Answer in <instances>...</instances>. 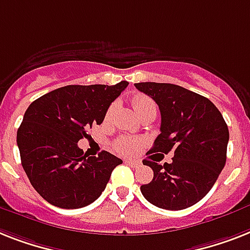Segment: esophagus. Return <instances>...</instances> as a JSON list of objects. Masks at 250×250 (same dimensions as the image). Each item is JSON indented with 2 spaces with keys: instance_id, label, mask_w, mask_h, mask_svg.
<instances>
[{
  "instance_id": "esophagus-1",
  "label": "esophagus",
  "mask_w": 250,
  "mask_h": 250,
  "mask_svg": "<svg viewBox=\"0 0 250 250\" xmlns=\"http://www.w3.org/2000/svg\"><path fill=\"white\" fill-rule=\"evenodd\" d=\"M125 163L129 164V166H131V167H133V168H139V167H141V163H140V162H137V160L128 159V160H125Z\"/></svg>"
}]
</instances>
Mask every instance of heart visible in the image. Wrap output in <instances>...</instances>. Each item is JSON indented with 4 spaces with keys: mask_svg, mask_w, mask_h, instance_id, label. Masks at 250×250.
Wrapping results in <instances>:
<instances>
[{
    "mask_svg": "<svg viewBox=\"0 0 250 250\" xmlns=\"http://www.w3.org/2000/svg\"><path fill=\"white\" fill-rule=\"evenodd\" d=\"M132 106L135 109L137 114L143 113L147 107H155L154 101L150 97L145 96V95H137L132 99ZM113 110V106L109 107L107 110V115L110 114ZM140 145V141L137 139H132V137H119L114 143V149L122 154H132L135 153L137 146Z\"/></svg>",
    "mask_w": 250,
    "mask_h": 250,
    "instance_id": "obj_1",
    "label": "heart"
}]
</instances>
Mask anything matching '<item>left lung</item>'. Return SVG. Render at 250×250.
I'll list each match as a JSON object with an SVG mask.
<instances>
[{
    "instance_id": "1",
    "label": "left lung",
    "mask_w": 250,
    "mask_h": 250,
    "mask_svg": "<svg viewBox=\"0 0 250 250\" xmlns=\"http://www.w3.org/2000/svg\"><path fill=\"white\" fill-rule=\"evenodd\" d=\"M135 87L159 106L160 135L151 151H174L172 163L143 162L154 172L141 186L144 198L158 208L181 210L209 192L226 163L229 128L207 97L171 83L141 82Z\"/></svg>"
}]
</instances>
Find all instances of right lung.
<instances>
[{"label":"right lung","mask_w":250,"mask_h":250,"mask_svg":"<svg viewBox=\"0 0 250 250\" xmlns=\"http://www.w3.org/2000/svg\"><path fill=\"white\" fill-rule=\"evenodd\" d=\"M128 86L60 87L34 100L16 133L21 166L34 190L50 204L77 209L93 203L122 159L107 151L87 157L78 141L101 125L107 107Z\"/></svg>","instance_id":"obj_1"}]
</instances>
